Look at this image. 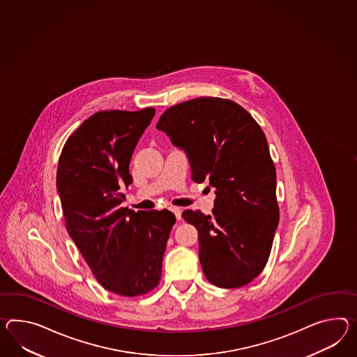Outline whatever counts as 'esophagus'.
Returning a JSON list of instances; mask_svg holds the SVG:
<instances>
[{
	"label": "esophagus",
	"instance_id": "obj_1",
	"mask_svg": "<svg viewBox=\"0 0 357 357\" xmlns=\"http://www.w3.org/2000/svg\"><path fill=\"white\" fill-rule=\"evenodd\" d=\"M170 210L174 213L175 218H176V220H181L182 219V210L181 208H176V206H173V208H170Z\"/></svg>",
	"mask_w": 357,
	"mask_h": 357
}]
</instances>
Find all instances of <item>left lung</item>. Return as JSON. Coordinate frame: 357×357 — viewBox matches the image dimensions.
<instances>
[{
    "mask_svg": "<svg viewBox=\"0 0 357 357\" xmlns=\"http://www.w3.org/2000/svg\"><path fill=\"white\" fill-rule=\"evenodd\" d=\"M188 157L192 181L215 190L213 214L185 210L199 231L205 278L225 289L261 273L278 225L276 170L261 126L241 105L196 98L167 108L156 125Z\"/></svg>",
    "mask_w": 357,
    "mask_h": 357,
    "instance_id": "left-lung-1",
    "label": "left lung"
}]
</instances>
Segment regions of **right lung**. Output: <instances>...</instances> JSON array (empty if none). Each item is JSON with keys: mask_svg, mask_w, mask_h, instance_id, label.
I'll return each instance as SVG.
<instances>
[{"mask_svg": "<svg viewBox=\"0 0 357 357\" xmlns=\"http://www.w3.org/2000/svg\"><path fill=\"white\" fill-rule=\"evenodd\" d=\"M102 111L81 123L61 149L56 190L70 238L102 287L122 296L158 285L175 215L121 208L132 183V152L155 116Z\"/></svg>", "mask_w": 357, "mask_h": 357, "instance_id": "1", "label": "right lung"}]
</instances>
